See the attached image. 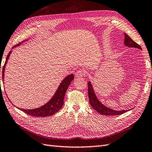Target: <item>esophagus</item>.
Segmentation results:
<instances>
[{
    "mask_svg": "<svg viewBox=\"0 0 152 152\" xmlns=\"http://www.w3.org/2000/svg\"><path fill=\"white\" fill-rule=\"evenodd\" d=\"M85 75V71L82 70V69H80V70L77 71L75 75H76V77H81L82 76H83Z\"/></svg>",
    "mask_w": 152,
    "mask_h": 152,
    "instance_id": "obj_1",
    "label": "esophagus"
}]
</instances>
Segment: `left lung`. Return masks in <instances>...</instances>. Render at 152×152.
Returning a JSON list of instances; mask_svg holds the SVG:
<instances>
[{
    "label": "left lung",
    "mask_w": 152,
    "mask_h": 152,
    "mask_svg": "<svg viewBox=\"0 0 152 152\" xmlns=\"http://www.w3.org/2000/svg\"><path fill=\"white\" fill-rule=\"evenodd\" d=\"M125 36V39H124V45L128 47L131 48H136L142 50L141 46L139 45L136 42H134L132 39L127 34L124 33ZM88 98H89V102L90 105L94 109L97 111L99 113L102 115H119L121 114H123L124 113H126L127 110H122V111H116L110 109L99 101V99L97 98L96 95H95L94 91L92 87V85L91 84L90 82L88 83Z\"/></svg>",
    "instance_id": "left-lung-1"
}]
</instances>
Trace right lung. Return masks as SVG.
Masks as SVG:
<instances>
[{"mask_svg": "<svg viewBox=\"0 0 152 152\" xmlns=\"http://www.w3.org/2000/svg\"><path fill=\"white\" fill-rule=\"evenodd\" d=\"M21 42L19 44L15 45L14 47L17 46H19ZM11 51H10V53H8L6 62L4 64V66L2 68V80L4 81V71H5L6 65L7 64V60L10 57V54ZM1 71V70H0ZM74 79V75H70L66 76L64 80L61 82V83L59 85L58 89L56 91L55 94L50 100L44 106H42L41 107L36 108V109H32V110H23L18 108L19 110H21L22 111L25 112L28 115L32 116H37V117H46L48 116H51L54 115L56 113H57L64 104V99L65 97V94L67 91V88L69 87V85L71 84V82ZM1 82V81H0Z\"/></svg>", "mask_w": 152, "mask_h": 152, "instance_id": "1", "label": "right lung"}]
</instances>
